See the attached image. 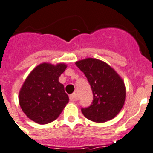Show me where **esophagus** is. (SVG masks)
<instances>
[{
    "label": "esophagus",
    "instance_id": "esophagus-1",
    "mask_svg": "<svg viewBox=\"0 0 153 153\" xmlns=\"http://www.w3.org/2000/svg\"><path fill=\"white\" fill-rule=\"evenodd\" d=\"M69 98H70V100L71 101H75L77 100V98H78V96H77L76 93H74V94H71L70 96H69Z\"/></svg>",
    "mask_w": 153,
    "mask_h": 153
}]
</instances>
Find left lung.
I'll use <instances>...</instances> for the list:
<instances>
[{"label": "left lung", "instance_id": "1", "mask_svg": "<svg viewBox=\"0 0 153 153\" xmlns=\"http://www.w3.org/2000/svg\"><path fill=\"white\" fill-rule=\"evenodd\" d=\"M85 74L93 91L91 105L82 108L85 118L96 123H104L115 117L124 105L126 89L119 74L105 62L93 58L76 62Z\"/></svg>", "mask_w": 153, "mask_h": 153}]
</instances>
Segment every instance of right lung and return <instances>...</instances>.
Masks as SVG:
<instances>
[{
  "instance_id": "right-lung-1",
  "label": "right lung",
  "mask_w": 153,
  "mask_h": 153,
  "mask_svg": "<svg viewBox=\"0 0 153 153\" xmlns=\"http://www.w3.org/2000/svg\"><path fill=\"white\" fill-rule=\"evenodd\" d=\"M66 68L64 64H42L23 83L19 105L27 117L37 123L47 124L56 120L68 103L64 85L58 81Z\"/></svg>"
}]
</instances>
